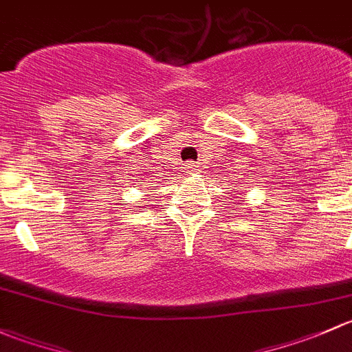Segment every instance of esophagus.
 Returning a JSON list of instances; mask_svg holds the SVG:
<instances>
[{
  "mask_svg": "<svg viewBox=\"0 0 352 352\" xmlns=\"http://www.w3.org/2000/svg\"><path fill=\"white\" fill-rule=\"evenodd\" d=\"M186 171H197V164H195V162H188Z\"/></svg>",
  "mask_w": 352,
  "mask_h": 352,
  "instance_id": "1",
  "label": "esophagus"
}]
</instances>
